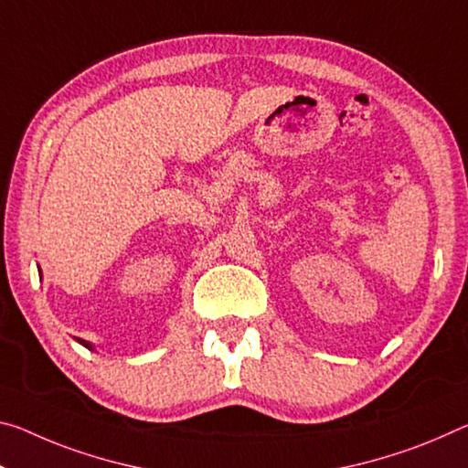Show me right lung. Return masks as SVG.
I'll use <instances>...</instances> for the list:
<instances>
[{"label": "right lung", "mask_w": 468, "mask_h": 468, "mask_svg": "<svg viewBox=\"0 0 468 468\" xmlns=\"http://www.w3.org/2000/svg\"><path fill=\"white\" fill-rule=\"evenodd\" d=\"M80 344H83L85 347H91V346H89V344H87V341H83V339H80Z\"/></svg>", "instance_id": "add662e5"}]
</instances>
